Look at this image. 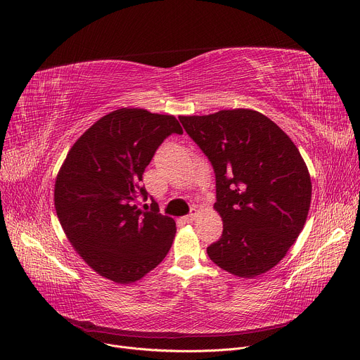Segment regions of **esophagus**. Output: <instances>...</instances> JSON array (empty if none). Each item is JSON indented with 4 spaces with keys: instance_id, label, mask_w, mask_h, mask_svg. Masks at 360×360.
<instances>
[{
    "instance_id": "34e87169",
    "label": "esophagus",
    "mask_w": 360,
    "mask_h": 360,
    "mask_svg": "<svg viewBox=\"0 0 360 360\" xmlns=\"http://www.w3.org/2000/svg\"><path fill=\"white\" fill-rule=\"evenodd\" d=\"M195 219H197V212H191V214L185 215L184 221H185V223H193Z\"/></svg>"
}]
</instances>
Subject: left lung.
Wrapping results in <instances>:
<instances>
[{"mask_svg": "<svg viewBox=\"0 0 360 360\" xmlns=\"http://www.w3.org/2000/svg\"><path fill=\"white\" fill-rule=\"evenodd\" d=\"M215 174V211L223 234L207 248L210 259L240 278L276 266L304 229L311 178L294 145L271 118L255 110L181 115Z\"/></svg>", "mask_w": 360, "mask_h": 360, "instance_id": "obj_1", "label": "left lung"}]
</instances>
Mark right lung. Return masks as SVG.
Returning a JSON list of instances; mask_svg holds the SVG:
<instances>
[{
	"label": "right lung",
	"mask_w": 360,
	"mask_h": 360,
	"mask_svg": "<svg viewBox=\"0 0 360 360\" xmlns=\"http://www.w3.org/2000/svg\"><path fill=\"white\" fill-rule=\"evenodd\" d=\"M172 133L174 115L120 108L101 117L70 148L55 184V208L70 245L95 272L131 283L155 269L169 252L174 219L134 201L149 194L141 175Z\"/></svg>",
	"instance_id": "obj_1"
}]
</instances>
